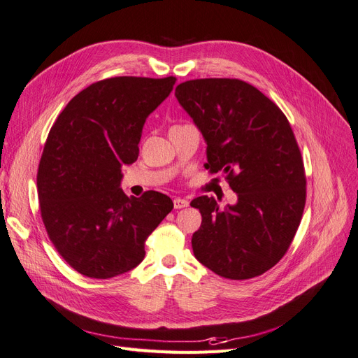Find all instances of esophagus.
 <instances>
[{"label": "esophagus", "mask_w": 358, "mask_h": 358, "mask_svg": "<svg viewBox=\"0 0 358 358\" xmlns=\"http://www.w3.org/2000/svg\"><path fill=\"white\" fill-rule=\"evenodd\" d=\"M186 206H189V201L187 199H181V198H176L174 199V208L176 210L186 208Z\"/></svg>", "instance_id": "1"}]
</instances>
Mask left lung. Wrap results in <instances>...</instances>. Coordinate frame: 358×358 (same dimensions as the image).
I'll use <instances>...</instances> for the list:
<instances>
[{
  "label": "left lung",
  "mask_w": 358,
  "mask_h": 358,
  "mask_svg": "<svg viewBox=\"0 0 358 358\" xmlns=\"http://www.w3.org/2000/svg\"><path fill=\"white\" fill-rule=\"evenodd\" d=\"M176 96L205 136V168L238 196L226 210L208 196L192 201L202 215L194 257L223 278H255L285 256L303 215L306 174L290 122L239 78L187 80Z\"/></svg>",
  "instance_id": "obj_1"
}]
</instances>
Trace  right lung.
Returning <instances> with one entry per match:
<instances>
[{
    "label": "right lung",
    "instance_id": "1",
    "mask_svg": "<svg viewBox=\"0 0 358 358\" xmlns=\"http://www.w3.org/2000/svg\"><path fill=\"white\" fill-rule=\"evenodd\" d=\"M177 78L111 77L77 94L50 128L37 172L43 223L53 247L89 278L107 280L140 264L145 241L174 208L166 194L128 198L122 168L140 155L147 116Z\"/></svg>",
    "mask_w": 358,
    "mask_h": 358
}]
</instances>
